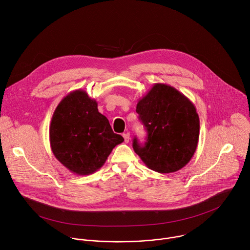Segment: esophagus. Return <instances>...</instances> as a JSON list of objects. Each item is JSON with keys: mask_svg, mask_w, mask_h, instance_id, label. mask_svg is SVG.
Wrapping results in <instances>:
<instances>
[{"mask_svg": "<svg viewBox=\"0 0 250 250\" xmlns=\"http://www.w3.org/2000/svg\"><path fill=\"white\" fill-rule=\"evenodd\" d=\"M123 136H124V138H125V142H126V144H127V142H128L129 139H130V138H129V136H130L129 133H128V132H125V133L123 134Z\"/></svg>", "mask_w": 250, "mask_h": 250, "instance_id": "34e87169", "label": "esophagus"}]
</instances>
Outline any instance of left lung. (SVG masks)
Here are the masks:
<instances>
[{
  "label": "left lung",
  "mask_w": 250,
  "mask_h": 250,
  "mask_svg": "<svg viewBox=\"0 0 250 250\" xmlns=\"http://www.w3.org/2000/svg\"><path fill=\"white\" fill-rule=\"evenodd\" d=\"M147 131L142 146L133 138L135 153L151 170L173 173L186 166L199 141L200 120L194 104L172 86L156 83L136 104Z\"/></svg>",
  "instance_id": "obj_1"
}]
</instances>
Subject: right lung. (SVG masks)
<instances>
[{
	"mask_svg": "<svg viewBox=\"0 0 250 250\" xmlns=\"http://www.w3.org/2000/svg\"><path fill=\"white\" fill-rule=\"evenodd\" d=\"M49 141L56 159L69 171L84 176L100 169L124 137L115 133L109 120L99 113L97 101L79 89L56 106Z\"/></svg>",
	"mask_w": 250,
	"mask_h": 250,
	"instance_id": "right-lung-1",
	"label": "right lung"
}]
</instances>
